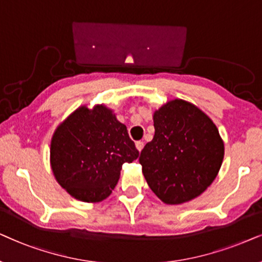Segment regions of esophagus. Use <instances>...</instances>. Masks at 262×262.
<instances>
[{
	"instance_id": "34e87169",
	"label": "esophagus",
	"mask_w": 262,
	"mask_h": 262,
	"mask_svg": "<svg viewBox=\"0 0 262 262\" xmlns=\"http://www.w3.org/2000/svg\"><path fill=\"white\" fill-rule=\"evenodd\" d=\"M135 146H137L138 151H139V152H141V151H142V148H144L145 144H144V142H142V141H137V144H135Z\"/></svg>"
}]
</instances>
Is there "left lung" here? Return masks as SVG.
Listing matches in <instances>:
<instances>
[{
	"label": "left lung",
	"mask_w": 262,
	"mask_h": 262,
	"mask_svg": "<svg viewBox=\"0 0 262 262\" xmlns=\"http://www.w3.org/2000/svg\"><path fill=\"white\" fill-rule=\"evenodd\" d=\"M155 137L141 151L146 182L167 205L204 193L224 158L218 128L204 111L183 99L166 102L153 114Z\"/></svg>",
	"instance_id": "1"
}]
</instances>
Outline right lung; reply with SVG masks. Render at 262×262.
Wrapping results in <instances>:
<instances>
[{"label": "right lung", "instance_id": "right-lung-1", "mask_svg": "<svg viewBox=\"0 0 262 262\" xmlns=\"http://www.w3.org/2000/svg\"><path fill=\"white\" fill-rule=\"evenodd\" d=\"M139 157L127 127L104 104L82 105L56 128L50 165L56 181L73 198L99 202L113 193L122 165Z\"/></svg>", "mask_w": 262, "mask_h": 262}]
</instances>
